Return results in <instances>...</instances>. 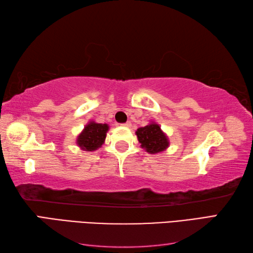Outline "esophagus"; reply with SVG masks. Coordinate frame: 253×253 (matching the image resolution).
I'll list each match as a JSON object with an SVG mask.
<instances>
[{
  "instance_id": "obj_1",
  "label": "esophagus",
  "mask_w": 253,
  "mask_h": 253,
  "mask_svg": "<svg viewBox=\"0 0 253 253\" xmlns=\"http://www.w3.org/2000/svg\"><path fill=\"white\" fill-rule=\"evenodd\" d=\"M123 126L129 128V127H131V123H130V122H127V123H125V124H123Z\"/></svg>"
}]
</instances>
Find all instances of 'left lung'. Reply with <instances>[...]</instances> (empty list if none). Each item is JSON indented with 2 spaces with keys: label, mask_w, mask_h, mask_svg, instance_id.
<instances>
[{
  "label": "left lung",
  "mask_w": 253,
  "mask_h": 253,
  "mask_svg": "<svg viewBox=\"0 0 253 253\" xmlns=\"http://www.w3.org/2000/svg\"><path fill=\"white\" fill-rule=\"evenodd\" d=\"M136 135L141 148L150 154L163 152L169 146L168 136L155 122H151L147 126L138 128Z\"/></svg>",
  "instance_id": "left-lung-1"
}]
</instances>
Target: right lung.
Instances as JSON below:
<instances>
[{
  "instance_id": "1",
  "label": "right lung",
  "mask_w": 253,
  "mask_h": 253,
  "mask_svg": "<svg viewBox=\"0 0 253 253\" xmlns=\"http://www.w3.org/2000/svg\"><path fill=\"white\" fill-rule=\"evenodd\" d=\"M109 128L107 124H98L90 121L77 136L76 143L84 151H95L104 143Z\"/></svg>"
}]
</instances>
